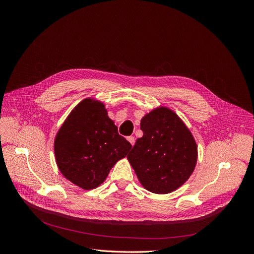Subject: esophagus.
<instances>
[{"label":"esophagus","instance_id":"obj_1","mask_svg":"<svg viewBox=\"0 0 254 254\" xmlns=\"http://www.w3.org/2000/svg\"><path fill=\"white\" fill-rule=\"evenodd\" d=\"M127 141L130 143V145H131V146H134V144H135V137H134V136H129V137H127Z\"/></svg>","mask_w":254,"mask_h":254}]
</instances>
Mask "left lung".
<instances>
[{
  "mask_svg": "<svg viewBox=\"0 0 254 254\" xmlns=\"http://www.w3.org/2000/svg\"><path fill=\"white\" fill-rule=\"evenodd\" d=\"M143 137L127 155L145 190L157 194L176 190L189 180L197 161V145L183 120L159 106L141 119Z\"/></svg>",
  "mask_w": 254,
  "mask_h": 254,
  "instance_id": "1",
  "label": "left lung"
}]
</instances>
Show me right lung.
I'll use <instances>...</instances> for the list:
<instances>
[{
    "instance_id": "1",
    "label": "right lung",
    "mask_w": 254,
    "mask_h": 254,
    "mask_svg": "<svg viewBox=\"0 0 254 254\" xmlns=\"http://www.w3.org/2000/svg\"><path fill=\"white\" fill-rule=\"evenodd\" d=\"M131 148L103 102L86 98L65 118L55 139L56 162L65 179L84 190L100 186Z\"/></svg>"
}]
</instances>
